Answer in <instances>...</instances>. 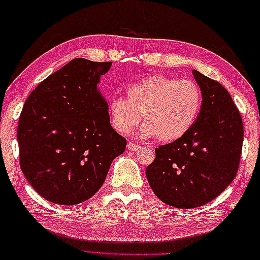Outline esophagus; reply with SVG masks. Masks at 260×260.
I'll use <instances>...</instances> for the list:
<instances>
[{
  "label": "esophagus",
  "mask_w": 260,
  "mask_h": 260,
  "mask_svg": "<svg viewBox=\"0 0 260 260\" xmlns=\"http://www.w3.org/2000/svg\"><path fill=\"white\" fill-rule=\"evenodd\" d=\"M140 145H137V144H135V143H131V142H129L127 143V150H130V151H138V150H140Z\"/></svg>",
  "instance_id": "esophagus-1"
}]
</instances>
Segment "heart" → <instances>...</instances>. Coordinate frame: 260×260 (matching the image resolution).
Returning a JSON list of instances; mask_svg holds the SVG:
<instances>
[{
  "mask_svg": "<svg viewBox=\"0 0 260 260\" xmlns=\"http://www.w3.org/2000/svg\"><path fill=\"white\" fill-rule=\"evenodd\" d=\"M126 96H114L109 115L115 129L129 134L140 121L139 135L155 136L161 142L181 138L192 127L202 106V92L190 79H176L162 75L147 77L130 85Z\"/></svg>",
  "mask_w": 260,
  "mask_h": 260,
  "instance_id": "b5f03b06",
  "label": "heart"
}]
</instances>
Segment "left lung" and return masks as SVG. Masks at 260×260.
Instances as JSON below:
<instances>
[{"label": "left lung", "mask_w": 260, "mask_h": 260, "mask_svg": "<svg viewBox=\"0 0 260 260\" xmlns=\"http://www.w3.org/2000/svg\"><path fill=\"white\" fill-rule=\"evenodd\" d=\"M202 107L181 138L155 148L146 177L160 201L176 208L205 205L231 184L240 166L243 122L231 94L216 80L192 71Z\"/></svg>", "instance_id": "1"}]
</instances>
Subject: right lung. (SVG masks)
<instances>
[{
	"mask_svg": "<svg viewBox=\"0 0 260 260\" xmlns=\"http://www.w3.org/2000/svg\"><path fill=\"white\" fill-rule=\"evenodd\" d=\"M112 62L75 58L38 85L25 101L17 139L19 165L46 201L76 205L101 188L126 139L110 125L98 91Z\"/></svg>",
	"mask_w": 260,
	"mask_h": 260,
	"instance_id": "add662e5",
	"label": "right lung"
}]
</instances>
